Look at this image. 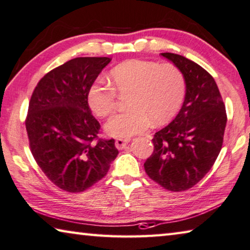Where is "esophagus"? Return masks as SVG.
Wrapping results in <instances>:
<instances>
[{
	"mask_svg": "<svg viewBox=\"0 0 250 250\" xmlns=\"http://www.w3.org/2000/svg\"><path fill=\"white\" fill-rule=\"evenodd\" d=\"M129 142H130V139H117L116 140V146L119 150H121V149L125 148V146L128 145Z\"/></svg>",
	"mask_w": 250,
	"mask_h": 250,
	"instance_id": "obj_1",
	"label": "esophagus"
}]
</instances>
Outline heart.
Instances as JSON below:
<instances>
[{"label":"heart","mask_w":250,"mask_h":250,"mask_svg":"<svg viewBox=\"0 0 250 250\" xmlns=\"http://www.w3.org/2000/svg\"><path fill=\"white\" fill-rule=\"evenodd\" d=\"M111 86L100 81L91 84L88 104L98 117L112 114L119 96L131 94L129 110L111 118L105 132L114 138H130L141 133L150 125H161L176 116L184 102L186 81L179 68L172 63L128 60L110 71Z\"/></svg>","instance_id":"1"}]
</instances>
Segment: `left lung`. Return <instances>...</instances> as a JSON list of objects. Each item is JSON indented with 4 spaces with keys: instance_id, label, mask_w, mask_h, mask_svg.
Wrapping results in <instances>:
<instances>
[{
    "instance_id": "8db88e82",
    "label": "left lung",
    "mask_w": 250,
    "mask_h": 250,
    "mask_svg": "<svg viewBox=\"0 0 250 250\" xmlns=\"http://www.w3.org/2000/svg\"><path fill=\"white\" fill-rule=\"evenodd\" d=\"M182 72L185 101L177 117L154 134L153 153L145 170L170 191H184L198 184L215 164L227 114L216 81L204 68L175 53H161Z\"/></svg>"
}]
</instances>
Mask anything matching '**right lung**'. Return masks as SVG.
Here are the masks:
<instances>
[{
	"instance_id": "obj_1",
	"label": "right lung",
	"mask_w": 250,
	"mask_h": 250,
	"mask_svg": "<svg viewBox=\"0 0 250 250\" xmlns=\"http://www.w3.org/2000/svg\"><path fill=\"white\" fill-rule=\"evenodd\" d=\"M110 58H75L50 71L35 86L25 121L39 167L59 188L81 192L102 179L118 156L114 140H98L88 91Z\"/></svg>"
}]
</instances>
